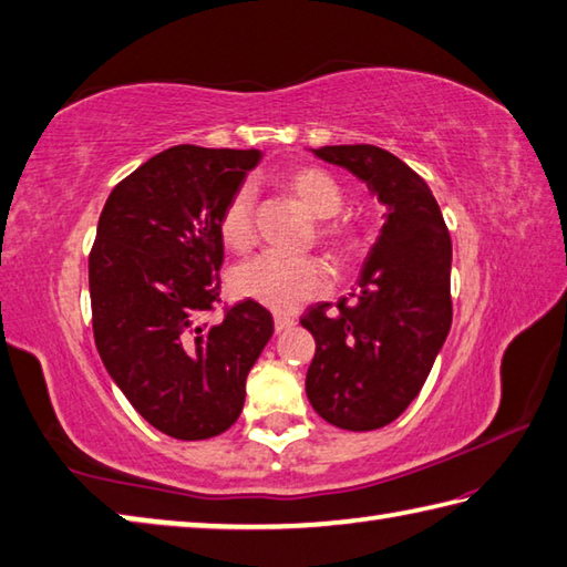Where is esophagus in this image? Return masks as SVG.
Here are the masks:
<instances>
[{
    "label": "esophagus",
    "mask_w": 567,
    "mask_h": 567,
    "mask_svg": "<svg viewBox=\"0 0 567 567\" xmlns=\"http://www.w3.org/2000/svg\"><path fill=\"white\" fill-rule=\"evenodd\" d=\"M295 324H297L295 317H290V315H280V312L275 315V331H287V329H292Z\"/></svg>",
    "instance_id": "34e87169"
}]
</instances>
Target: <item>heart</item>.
Wrapping results in <instances>:
<instances>
[{
    "instance_id": "b5f03b06",
    "label": "heart",
    "mask_w": 567,
    "mask_h": 567,
    "mask_svg": "<svg viewBox=\"0 0 567 567\" xmlns=\"http://www.w3.org/2000/svg\"><path fill=\"white\" fill-rule=\"evenodd\" d=\"M285 192H290L315 218H321L317 228L319 243L337 252L347 255L359 246V230L347 218L337 216L343 206V192L339 182L319 166H295L277 176ZM328 220L324 221L323 218ZM220 240L230 250L246 252L255 240V194L250 186H238L228 196L218 216ZM236 292L255 299L277 312H290L297 305L324 295L331 287L327 265L317 258H280V255H260L240 265L233 275Z\"/></svg>"
}]
</instances>
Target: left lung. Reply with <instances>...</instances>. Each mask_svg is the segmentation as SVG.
<instances>
[{"instance_id":"8db88e82","label":"left lung","mask_w":567,"mask_h":567,"mask_svg":"<svg viewBox=\"0 0 567 567\" xmlns=\"http://www.w3.org/2000/svg\"><path fill=\"white\" fill-rule=\"evenodd\" d=\"M369 184L385 224L363 262L359 292L309 307L317 341L307 398L341 430H379L415 401L452 324V240L427 182L373 144L315 150Z\"/></svg>"}]
</instances>
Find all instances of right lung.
I'll return each instance as SVG.
<instances>
[{"instance_id":"add662e5","label":"right lung","mask_w":567,"mask_h":567,"mask_svg":"<svg viewBox=\"0 0 567 567\" xmlns=\"http://www.w3.org/2000/svg\"><path fill=\"white\" fill-rule=\"evenodd\" d=\"M258 162V150L176 144L125 176L97 220L87 255L97 353L132 408L176 440L236 423L272 337L255 299L206 319L220 302V208Z\"/></svg>"}]
</instances>
